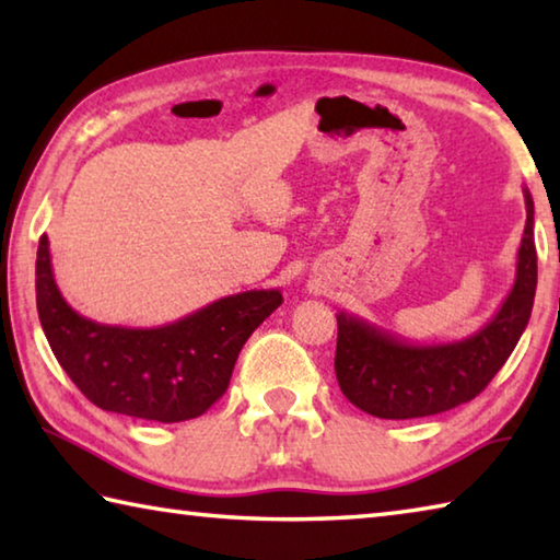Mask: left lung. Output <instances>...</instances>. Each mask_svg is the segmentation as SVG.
I'll return each instance as SVG.
<instances>
[{
    "mask_svg": "<svg viewBox=\"0 0 560 560\" xmlns=\"http://www.w3.org/2000/svg\"><path fill=\"white\" fill-rule=\"evenodd\" d=\"M526 226L516 257V279L489 324L452 343H410L368 320L338 318L336 377L360 410L383 420L447 412L489 385L528 326L536 296L534 200L524 189Z\"/></svg>",
    "mask_w": 560,
    "mask_h": 560,
    "instance_id": "1",
    "label": "left lung"
}]
</instances>
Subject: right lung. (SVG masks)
Instances as JSON below:
<instances>
[{"mask_svg": "<svg viewBox=\"0 0 560 560\" xmlns=\"http://www.w3.org/2000/svg\"><path fill=\"white\" fill-rule=\"evenodd\" d=\"M279 289L244 291L158 328L96 324L54 281L49 236L36 252V311L66 375L101 410L155 422L200 417L220 400L240 350L281 306Z\"/></svg>", "mask_w": 560, "mask_h": 560, "instance_id": "obj_1", "label": "right lung"}]
</instances>
